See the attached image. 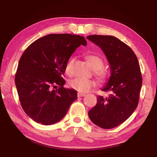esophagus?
<instances>
[{"instance_id":"1","label":"esophagus","mask_w":157,"mask_h":157,"mask_svg":"<svg viewBox=\"0 0 157 157\" xmlns=\"http://www.w3.org/2000/svg\"><path fill=\"white\" fill-rule=\"evenodd\" d=\"M86 96L84 94H82V93H78L77 94V96L79 98V97H84Z\"/></svg>"}]
</instances>
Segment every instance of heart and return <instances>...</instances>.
Listing matches in <instances>:
<instances>
[{
	"instance_id": "1",
	"label": "heart",
	"mask_w": 157,
	"mask_h": 157,
	"mask_svg": "<svg viewBox=\"0 0 157 157\" xmlns=\"http://www.w3.org/2000/svg\"><path fill=\"white\" fill-rule=\"evenodd\" d=\"M86 59L94 69V74L97 76V77L100 80H105L107 77V73L103 69L104 65L103 59L100 57L94 54L88 55ZM74 62L75 58H71L65 66V72L69 75L72 73ZM69 86L78 92L86 93L96 86V82L91 79L75 78L69 82Z\"/></svg>"
}]
</instances>
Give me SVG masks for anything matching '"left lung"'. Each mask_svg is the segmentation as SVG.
Instances as JSON below:
<instances>
[{"mask_svg":"<svg viewBox=\"0 0 157 157\" xmlns=\"http://www.w3.org/2000/svg\"><path fill=\"white\" fill-rule=\"evenodd\" d=\"M86 39L102 50L111 69V77L101 89L111 94L108 98L97 97L88 116L94 124L111 129L126 121L138 105L142 85L138 59L129 46L115 36L94 35Z\"/></svg>","mask_w":157,"mask_h":157,"instance_id":"8db88e82","label":"left lung"}]
</instances>
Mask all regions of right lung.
Returning <instances> with one entry per match:
<instances>
[{"instance_id":"obj_1","label":"right lung","mask_w":157,"mask_h":157,"mask_svg":"<svg viewBox=\"0 0 157 157\" xmlns=\"http://www.w3.org/2000/svg\"><path fill=\"white\" fill-rule=\"evenodd\" d=\"M86 40L80 35L50 34L33 42L18 63L15 84L21 105L33 121L43 125L59 122L77 99L73 89L63 87L71 56ZM58 85L59 88L52 90Z\"/></svg>"}]
</instances>
